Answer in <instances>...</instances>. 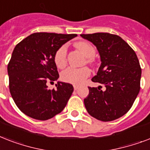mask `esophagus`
Segmentation results:
<instances>
[{
  "mask_svg": "<svg viewBox=\"0 0 150 150\" xmlns=\"http://www.w3.org/2000/svg\"><path fill=\"white\" fill-rule=\"evenodd\" d=\"M73 86H74V89H75V90L79 89V86H77V85H74Z\"/></svg>",
  "mask_w": 150,
  "mask_h": 150,
  "instance_id": "34e87169",
  "label": "esophagus"
}]
</instances>
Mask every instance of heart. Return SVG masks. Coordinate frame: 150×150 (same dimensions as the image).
I'll use <instances>...</instances> for the list:
<instances>
[{
    "mask_svg": "<svg viewBox=\"0 0 150 150\" xmlns=\"http://www.w3.org/2000/svg\"><path fill=\"white\" fill-rule=\"evenodd\" d=\"M75 47L82 52L85 56L87 57V62L93 64V57L95 55L96 50L91 43L87 41H80L75 43ZM54 62L57 68H63L67 64V47L61 46L58 48L54 54ZM90 75V70L87 67L81 68H67L61 73V79L64 82L71 83L74 85H79L84 82Z\"/></svg>",
    "mask_w": 150,
    "mask_h": 150,
    "instance_id": "heart-1",
    "label": "heart"
}]
</instances>
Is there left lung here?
Here are the masks:
<instances>
[{"label":"left lung","instance_id":"obj_1","mask_svg":"<svg viewBox=\"0 0 150 150\" xmlns=\"http://www.w3.org/2000/svg\"><path fill=\"white\" fill-rule=\"evenodd\" d=\"M81 36L93 43L100 55L101 65L92 81L106 87L105 91L101 86L88 87L85 107L97 120H116L131 109L139 93L142 69L137 55L117 35L96 33Z\"/></svg>","mask_w":150,"mask_h":150}]
</instances>
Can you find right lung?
Here are the masks:
<instances>
[{
  "label": "right lung",
  "instance_id": "obj_1",
  "mask_svg": "<svg viewBox=\"0 0 150 150\" xmlns=\"http://www.w3.org/2000/svg\"><path fill=\"white\" fill-rule=\"evenodd\" d=\"M76 34L35 33L15 46L8 64L9 89L18 109L32 118L46 121L61 113L74 88L57 82L56 88L48 82L59 78L54 54Z\"/></svg>",
  "mask_w": 150,
  "mask_h": 150
}]
</instances>
